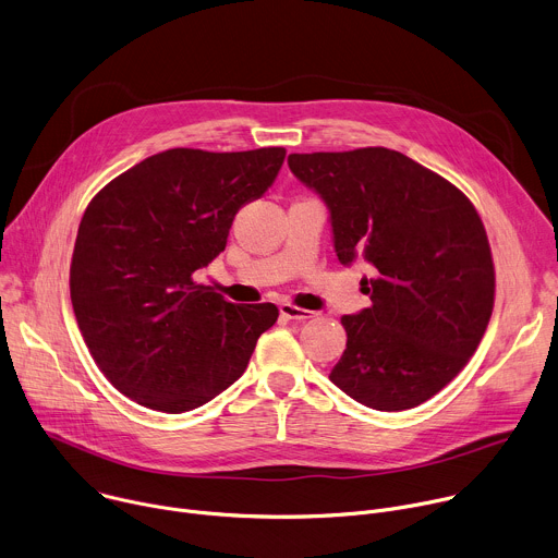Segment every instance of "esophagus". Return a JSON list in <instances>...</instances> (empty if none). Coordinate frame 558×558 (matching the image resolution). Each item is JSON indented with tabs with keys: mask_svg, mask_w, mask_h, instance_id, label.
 I'll use <instances>...</instances> for the list:
<instances>
[{
	"mask_svg": "<svg viewBox=\"0 0 558 558\" xmlns=\"http://www.w3.org/2000/svg\"><path fill=\"white\" fill-rule=\"evenodd\" d=\"M280 313L287 317V320H300V323H304V320H308V317H313V315H315L313 311H308V308H300V306L289 304V302L280 304Z\"/></svg>",
	"mask_w": 558,
	"mask_h": 558,
	"instance_id": "obj_1",
	"label": "esophagus"
}]
</instances>
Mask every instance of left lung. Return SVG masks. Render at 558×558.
<instances>
[{
	"label": "left lung",
	"instance_id": "8db88e82",
	"mask_svg": "<svg viewBox=\"0 0 558 558\" xmlns=\"http://www.w3.org/2000/svg\"><path fill=\"white\" fill-rule=\"evenodd\" d=\"M325 201L342 265L368 263L371 306L342 315L347 349L329 379L375 411L437 395L480 347L495 306L484 222L452 183L402 151L289 154Z\"/></svg>",
	"mask_w": 558,
	"mask_h": 558
}]
</instances>
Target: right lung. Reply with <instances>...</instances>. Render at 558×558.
<instances>
[{"mask_svg":"<svg viewBox=\"0 0 558 558\" xmlns=\"http://www.w3.org/2000/svg\"><path fill=\"white\" fill-rule=\"evenodd\" d=\"M284 147L147 156L88 205L70 265L76 325L104 375L141 407L185 413L241 377L278 306L233 304L194 274L233 216L276 181Z\"/></svg>","mask_w":558,"mask_h":558,"instance_id":"1","label":"right lung"}]
</instances>
